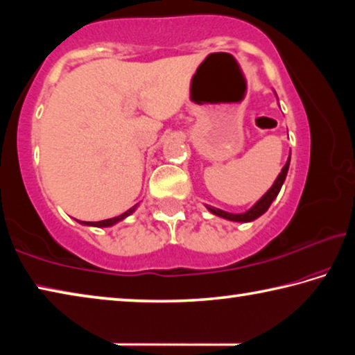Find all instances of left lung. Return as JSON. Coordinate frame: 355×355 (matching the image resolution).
Wrapping results in <instances>:
<instances>
[{"mask_svg": "<svg viewBox=\"0 0 355 355\" xmlns=\"http://www.w3.org/2000/svg\"><path fill=\"white\" fill-rule=\"evenodd\" d=\"M291 158V156H290ZM290 158H288V161H286V164L284 166V169H282V172H280V175L277 177V180H275L274 182V184H272V188L269 189L266 194H264L260 200H258L254 207H252L249 211H245V213H241V214H233V213H227V211H222V209H218V208H214V207H207L209 211H211L213 214H216V216H220V218H224V219H228V220H235V222H250V220H254V219H257V218H260V216L264 213V211H268V208L271 207V203H272V200L275 199V197H277V194H279V191H280V188H282V184H284V182H285V178H286V173H288V167H290Z\"/></svg>", "mask_w": 355, "mask_h": 355, "instance_id": "left-lung-1", "label": "left lung"}]
</instances>
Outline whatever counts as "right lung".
<instances>
[{"instance_id": "obj_1", "label": "right lung", "mask_w": 355, "mask_h": 355, "mask_svg": "<svg viewBox=\"0 0 355 355\" xmlns=\"http://www.w3.org/2000/svg\"><path fill=\"white\" fill-rule=\"evenodd\" d=\"M135 208H136V205H135L133 208H130L128 211H125L123 214H120V216H117V218H112V219L98 220V222H83V220H80V222H81V224H84V225H94V227H110V225H114V224H116V222H119V220H122V219L127 218L128 214H131V213L135 211Z\"/></svg>"}]
</instances>
